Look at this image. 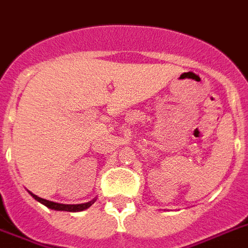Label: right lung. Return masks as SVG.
<instances>
[{
	"label": "right lung",
	"instance_id": "add662e5",
	"mask_svg": "<svg viewBox=\"0 0 248 248\" xmlns=\"http://www.w3.org/2000/svg\"><path fill=\"white\" fill-rule=\"evenodd\" d=\"M29 193H30V191H29ZM30 195H31L35 200H38L39 202H42L43 205H46V208H49V209L63 210V212H82V210L90 208L96 200L93 199L89 202H83V204H59V202H50V200H46L43 199V198H39L38 195H35V194L32 193H30Z\"/></svg>",
	"mask_w": 248,
	"mask_h": 248
}]
</instances>
